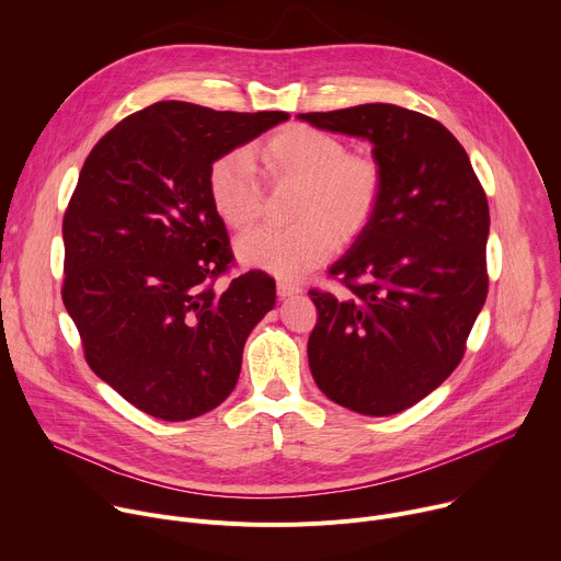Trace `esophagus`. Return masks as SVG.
I'll return each mask as SVG.
<instances>
[{
    "label": "esophagus",
    "mask_w": 561,
    "mask_h": 561,
    "mask_svg": "<svg viewBox=\"0 0 561 561\" xmlns=\"http://www.w3.org/2000/svg\"><path fill=\"white\" fill-rule=\"evenodd\" d=\"M299 293H301V286H299V284H295V282H290V279H279V282H277V295H279L282 299L293 297V295H299Z\"/></svg>",
    "instance_id": "esophagus-1"
}]
</instances>
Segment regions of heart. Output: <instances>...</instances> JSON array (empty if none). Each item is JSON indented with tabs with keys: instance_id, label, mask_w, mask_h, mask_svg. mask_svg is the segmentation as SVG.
<instances>
[{
	"instance_id": "1",
	"label": "heart",
	"mask_w": 561,
	"mask_h": 561,
	"mask_svg": "<svg viewBox=\"0 0 561 561\" xmlns=\"http://www.w3.org/2000/svg\"><path fill=\"white\" fill-rule=\"evenodd\" d=\"M273 184L299 186L293 228L260 226L237 239V260L279 277H297L322 264L333 237L348 242L368 224L379 195L381 171L375 159L346 154L331 133L312 126H286L257 148ZM208 197L228 228L251 226L262 208V184L247 152L234 150L208 171Z\"/></svg>"
}]
</instances>
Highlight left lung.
I'll use <instances>...</instances> for the list:
<instances>
[{
	"label": "left lung",
	"mask_w": 561,
	"mask_h": 561,
	"mask_svg": "<svg viewBox=\"0 0 561 561\" xmlns=\"http://www.w3.org/2000/svg\"><path fill=\"white\" fill-rule=\"evenodd\" d=\"M297 119L366 139L381 171L368 224L329 268L348 295L308 293L312 379L348 411L402 413L457 368L486 301V193L455 135L422 113L362 104Z\"/></svg>",
	"instance_id": "1"
}]
</instances>
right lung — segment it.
<instances>
[{
	"label": "right lung",
	"instance_id": "1",
	"mask_svg": "<svg viewBox=\"0 0 561 561\" xmlns=\"http://www.w3.org/2000/svg\"><path fill=\"white\" fill-rule=\"evenodd\" d=\"M288 117L157 102L108 130L79 173L61 226V299L93 373L157 420L217 409L275 306L264 271L215 286L232 251L208 171Z\"/></svg>",
	"mask_w": 561,
	"mask_h": 561
}]
</instances>
